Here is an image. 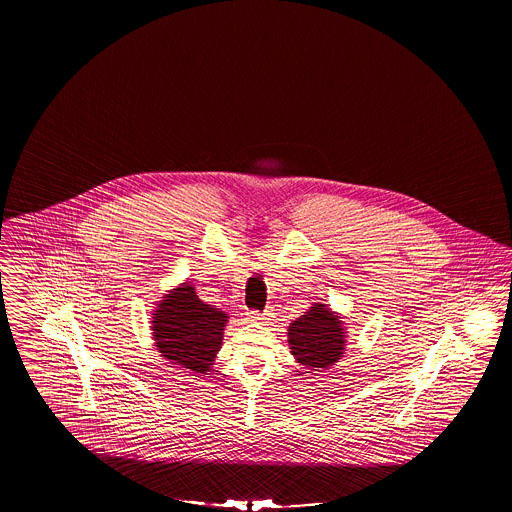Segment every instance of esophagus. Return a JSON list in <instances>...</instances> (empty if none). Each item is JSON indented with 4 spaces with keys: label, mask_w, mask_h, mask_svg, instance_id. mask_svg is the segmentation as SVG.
Listing matches in <instances>:
<instances>
[{
    "label": "esophagus",
    "mask_w": 512,
    "mask_h": 512,
    "mask_svg": "<svg viewBox=\"0 0 512 512\" xmlns=\"http://www.w3.org/2000/svg\"><path fill=\"white\" fill-rule=\"evenodd\" d=\"M248 316V320L252 323H262V322H268V320H271V312H248L246 314Z\"/></svg>",
    "instance_id": "esophagus-1"
}]
</instances>
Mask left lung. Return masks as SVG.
Masks as SVG:
<instances>
[{
	"label": "left lung",
	"instance_id": "8db88e82",
	"mask_svg": "<svg viewBox=\"0 0 512 512\" xmlns=\"http://www.w3.org/2000/svg\"><path fill=\"white\" fill-rule=\"evenodd\" d=\"M287 341L300 366L314 372L329 370L343 358L347 349L343 316L323 302H314L308 312L289 325Z\"/></svg>",
	"mask_w": 512,
	"mask_h": 512
}]
</instances>
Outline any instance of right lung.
<instances>
[{
  "mask_svg": "<svg viewBox=\"0 0 512 512\" xmlns=\"http://www.w3.org/2000/svg\"><path fill=\"white\" fill-rule=\"evenodd\" d=\"M229 316L196 295L190 281L167 291L152 312V339L167 364L194 376L212 372Z\"/></svg>",
  "mask_w": 512,
  "mask_h": 512,
  "instance_id": "right-lung-1",
  "label": "right lung"
}]
</instances>
